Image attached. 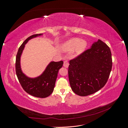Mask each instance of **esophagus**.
Listing matches in <instances>:
<instances>
[{
	"label": "esophagus",
	"instance_id": "1",
	"mask_svg": "<svg viewBox=\"0 0 128 128\" xmlns=\"http://www.w3.org/2000/svg\"><path fill=\"white\" fill-rule=\"evenodd\" d=\"M69 62L67 60H65L64 61V66L66 68H68L69 66Z\"/></svg>",
	"mask_w": 128,
	"mask_h": 128
}]
</instances>
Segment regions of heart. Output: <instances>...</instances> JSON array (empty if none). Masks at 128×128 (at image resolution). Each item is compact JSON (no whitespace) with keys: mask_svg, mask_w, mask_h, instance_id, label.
Returning a JSON list of instances; mask_svg holds the SVG:
<instances>
[{"mask_svg":"<svg viewBox=\"0 0 128 128\" xmlns=\"http://www.w3.org/2000/svg\"><path fill=\"white\" fill-rule=\"evenodd\" d=\"M86 45V42L85 40H80L78 38H74L65 42L64 48L67 51H72L75 48V54L79 55L84 51Z\"/></svg>","mask_w":128,"mask_h":128,"instance_id":"1","label":"heart"}]
</instances>
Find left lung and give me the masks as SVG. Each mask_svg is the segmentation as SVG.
Wrapping results in <instances>:
<instances>
[{"label": "left lung", "mask_w": 128, "mask_h": 128, "mask_svg": "<svg viewBox=\"0 0 128 128\" xmlns=\"http://www.w3.org/2000/svg\"><path fill=\"white\" fill-rule=\"evenodd\" d=\"M69 64L68 77L73 92L80 96L92 94L102 88L109 78L112 67L110 50L98 40Z\"/></svg>", "instance_id": "left-lung-1"}]
</instances>
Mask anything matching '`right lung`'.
<instances>
[{"instance_id": "obj_1", "label": "right lung", "mask_w": 128, "mask_h": 128, "mask_svg": "<svg viewBox=\"0 0 128 128\" xmlns=\"http://www.w3.org/2000/svg\"><path fill=\"white\" fill-rule=\"evenodd\" d=\"M42 34H36L30 36L19 48L16 57L15 70L20 84L24 90L28 94L38 98H44L51 95L55 86L56 81L59 69L62 67L64 62L51 61L42 74L34 78L26 76L22 72L21 68V56L25 45L32 38L42 35Z\"/></svg>"}]
</instances>
